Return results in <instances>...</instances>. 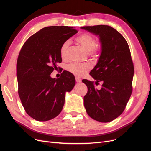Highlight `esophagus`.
Here are the masks:
<instances>
[{"mask_svg":"<svg viewBox=\"0 0 151 151\" xmlns=\"http://www.w3.org/2000/svg\"><path fill=\"white\" fill-rule=\"evenodd\" d=\"M76 81L77 83H81V79H79V77H76Z\"/></svg>","mask_w":151,"mask_h":151,"instance_id":"obj_1","label":"esophagus"}]
</instances>
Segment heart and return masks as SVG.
<instances>
[{"label":"heart","mask_w":151,"mask_h":151,"mask_svg":"<svg viewBox=\"0 0 151 151\" xmlns=\"http://www.w3.org/2000/svg\"><path fill=\"white\" fill-rule=\"evenodd\" d=\"M76 41L81 45L87 52L88 55L95 57L100 50V48L96 44V38L89 33H82L76 38ZM70 45L69 40H65L62 44L60 48V55L62 58H65ZM91 68V65L89 63L77 64L70 63L66 66V70L77 77L84 76Z\"/></svg>","instance_id":"b5f03b06"}]
</instances>
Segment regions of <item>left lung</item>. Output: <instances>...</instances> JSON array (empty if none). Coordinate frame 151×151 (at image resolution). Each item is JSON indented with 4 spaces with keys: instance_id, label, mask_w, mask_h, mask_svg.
<instances>
[{
    "instance_id": "left-lung-1",
    "label": "left lung",
    "mask_w": 151,
    "mask_h": 151,
    "mask_svg": "<svg viewBox=\"0 0 151 151\" xmlns=\"http://www.w3.org/2000/svg\"><path fill=\"white\" fill-rule=\"evenodd\" d=\"M82 29L99 35L101 54L89 74L101 82V89H95L94 81L83 80L88 87L84 104L88 115L100 122H109L125 109L132 93L134 67L130 50L125 38L107 25L83 26Z\"/></svg>"
}]
</instances>
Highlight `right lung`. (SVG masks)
<instances>
[{"instance_id":"add662e5","label":"right lung","mask_w":151,"mask_h":151,"mask_svg":"<svg viewBox=\"0 0 151 151\" xmlns=\"http://www.w3.org/2000/svg\"><path fill=\"white\" fill-rule=\"evenodd\" d=\"M77 32L70 26L45 27L30 36L20 50L16 65L18 94L25 111L36 120L57 116L65 93L75 86V77L69 72L63 71L58 79L50 74L62 62V44Z\"/></svg>"}]
</instances>
